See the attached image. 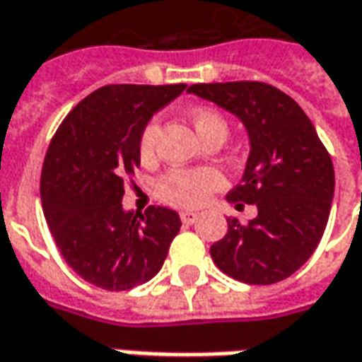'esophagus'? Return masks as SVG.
I'll use <instances>...</instances> for the list:
<instances>
[{
	"mask_svg": "<svg viewBox=\"0 0 362 362\" xmlns=\"http://www.w3.org/2000/svg\"><path fill=\"white\" fill-rule=\"evenodd\" d=\"M197 218H199V212H193V210H185V212H181V220H183V224H193Z\"/></svg>",
	"mask_w": 362,
	"mask_h": 362,
	"instance_id": "34e87169",
	"label": "esophagus"
}]
</instances>
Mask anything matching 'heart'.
Returning a JSON list of instances; mask_svg holds the SVG:
<instances>
[{"label": "heart", "instance_id": "obj_1", "mask_svg": "<svg viewBox=\"0 0 362 362\" xmlns=\"http://www.w3.org/2000/svg\"><path fill=\"white\" fill-rule=\"evenodd\" d=\"M194 130L199 136L206 138L210 134H222L226 138L228 122L220 112L212 109H197L191 115ZM160 134V120H148V124L140 134V156L142 160H152L156 152V142ZM226 179L216 168H194V169H171L161 177L158 191L163 201H168L179 209H197L209 201L212 193L222 189Z\"/></svg>", "mask_w": 362, "mask_h": 362}]
</instances>
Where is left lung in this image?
Segmentation results:
<instances>
[{"label": "left lung", "mask_w": 362, "mask_h": 362, "mask_svg": "<svg viewBox=\"0 0 362 362\" xmlns=\"http://www.w3.org/2000/svg\"><path fill=\"white\" fill-rule=\"evenodd\" d=\"M189 93L240 119L250 156L226 199L257 216L228 218V234L210 247L222 273L247 284H273L298 271L324 235L335 189L329 153L298 103L267 83H197Z\"/></svg>", "instance_id": "1"}]
</instances>
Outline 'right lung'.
Segmentation results:
<instances>
[{
	"instance_id": "add662e5",
	"label": "right lung",
	"mask_w": 362,
	"mask_h": 362,
	"mask_svg": "<svg viewBox=\"0 0 362 362\" xmlns=\"http://www.w3.org/2000/svg\"><path fill=\"white\" fill-rule=\"evenodd\" d=\"M175 86H105L74 107L54 134L40 175L46 224L66 263L105 291H128L160 273L181 228L175 210L122 206L140 165V134L153 112L185 91Z\"/></svg>"
}]
</instances>
